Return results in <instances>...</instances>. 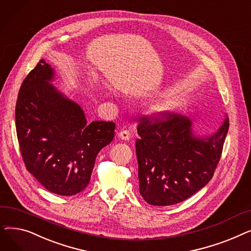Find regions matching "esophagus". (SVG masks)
Returning <instances> with one entry per match:
<instances>
[{"label":"esophagus","instance_id":"esophagus-1","mask_svg":"<svg viewBox=\"0 0 251 251\" xmlns=\"http://www.w3.org/2000/svg\"><path fill=\"white\" fill-rule=\"evenodd\" d=\"M118 135H119V137H120V138L123 139V140H128V139L130 138V133H129L128 130H122V131H120V132L118 133Z\"/></svg>","mask_w":251,"mask_h":251}]
</instances>
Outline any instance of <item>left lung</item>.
Listing matches in <instances>:
<instances>
[{"instance_id": "1", "label": "left lung", "mask_w": 251, "mask_h": 251, "mask_svg": "<svg viewBox=\"0 0 251 251\" xmlns=\"http://www.w3.org/2000/svg\"><path fill=\"white\" fill-rule=\"evenodd\" d=\"M228 129L227 118L216 133L200 138L184 115L165 111L141 116L135 148L143 200L172 205L204 187L218 167Z\"/></svg>"}]
</instances>
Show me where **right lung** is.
<instances>
[{
	"label": "right lung",
	"instance_id": "obj_1",
	"mask_svg": "<svg viewBox=\"0 0 251 251\" xmlns=\"http://www.w3.org/2000/svg\"><path fill=\"white\" fill-rule=\"evenodd\" d=\"M52 77L44 60L25 77L16 101V132L28 172L47 190L70 196L88 185L96 157L112 142L116 125L87 124L82 109L50 84Z\"/></svg>",
	"mask_w": 251,
	"mask_h": 251
}]
</instances>
